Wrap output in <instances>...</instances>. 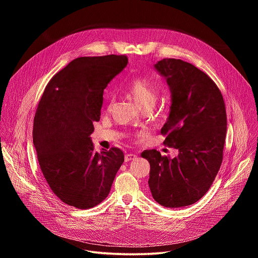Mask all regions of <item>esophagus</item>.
I'll return each mask as SVG.
<instances>
[{"mask_svg":"<svg viewBox=\"0 0 258 258\" xmlns=\"http://www.w3.org/2000/svg\"><path fill=\"white\" fill-rule=\"evenodd\" d=\"M136 158H137V155H136V154H133V153L125 154V156H124L125 162H128V161H131V160H134V159H136Z\"/></svg>","mask_w":258,"mask_h":258,"instance_id":"34e87169","label":"esophagus"}]
</instances>
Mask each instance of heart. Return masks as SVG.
Masks as SVG:
<instances>
[{
  "instance_id": "heart-1",
  "label": "heart",
  "mask_w": 258,
  "mask_h": 258,
  "mask_svg": "<svg viewBox=\"0 0 258 258\" xmlns=\"http://www.w3.org/2000/svg\"><path fill=\"white\" fill-rule=\"evenodd\" d=\"M126 91L133 97L136 104L143 108L145 106H154L157 96H158V88L156 85L151 82L149 79L145 77H136L133 78L125 86ZM113 103V96L108 95L106 110L109 111L111 109Z\"/></svg>"
}]
</instances>
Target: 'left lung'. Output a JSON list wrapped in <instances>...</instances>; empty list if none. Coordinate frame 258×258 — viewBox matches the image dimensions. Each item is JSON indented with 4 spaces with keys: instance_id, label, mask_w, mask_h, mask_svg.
I'll return each instance as SVG.
<instances>
[{
    "instance_id": "1",
    "label": "left lung",
    "mask_w": 258,
    "mask_h": 258,
    "mask_svg": "<svg viewBox=\"0 0 258 258\" xmlns=\"http://www.w3.org/2000/svg\"><path fill=\"white\" fill-rule=\"evenodd\" d=\"M171 92L163 144L178 150L173 159L152 149L142 157L150 163L149 187L164 207L192 205L201 199L223 162L227 134L226 105L215 83L193 64L165 58L154 65Z\"/></svg>"
}]
</instances>
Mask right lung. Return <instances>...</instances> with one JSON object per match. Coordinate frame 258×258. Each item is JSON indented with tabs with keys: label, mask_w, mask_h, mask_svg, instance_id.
<instances>
[{
	"label": "right lung",
	"mask_w": 258,
	"mask_h": 258,
	"mask_svg": "<svg viewBox=\"0 0 258 258\" xmlns=\"http://www.w3.org/2000/svg\"><path fill=\"white\" fill-rule=\"evenodd\" d=\"M125 55L79 57L47 85L36 108L32 138L41 170L65 204L89 209L109 194L123 152H96L90 135L100 120L103 93L126 66Z\"/></svg>",
	"instance_id": "obj_1"
}]
</instances>
